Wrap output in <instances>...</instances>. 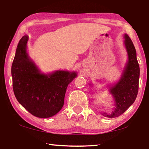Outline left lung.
Here are the masks:
<instances>
[{"label": "left lung", "instance_id": "obj_1", "mask_svg": "<svg viewBox=\"0 0 149 149\" xmlns=\"http://www.w3.org/2000/svg\"><path fill=\"white\" fill-rule=\"evenodd\" d=\"M124 39L128 59L120 79L109 86V92L114 99V107L110 113H102L108 118H116L122 114L134 102L138 93L140 69L136 50L128 35H124Z\"/></svg>", "mask_w": 149, "mask_h": 149}]
</instances>
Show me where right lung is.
I'll return each instance as SVG.
<instances>
[{"instance_id":"obj_1","label":"right lung","mask_w":149,"mask_h":149,"mask_svg":"<svg viewBox=\"0 0 149 149\" xmlns=\"http://www.w3.org/2000/svg\"><path fill=\"white\" fill-rule=\"evenodd\" d=\"M29 37H22L12 65V86L17 101L35 116L47 118L56 114L64 103L68 85L76 72L56 70L42 73L27 52Z\"/></svg>"}]
</instances>
